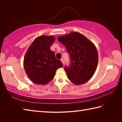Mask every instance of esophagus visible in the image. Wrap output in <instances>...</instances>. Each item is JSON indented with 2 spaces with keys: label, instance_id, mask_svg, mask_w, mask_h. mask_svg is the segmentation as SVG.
I'll list each match as a JSON object with an SVG mask.
<instances>
[{
  "label": "esophagus",
  "instance_id": "34e87169",
  "mask_svg": "<svg viewBox=\"0 0 122 122\" xmlns=\"http://www.w3.org/2000/svg\"><path fill=\"white\" fill-rule=\"evenodd\" d=\"M61 61L62 62L63 64H64V60H63V59H61Z\"/></svg>",
  "mask_w": 122,
  "mask_h": 122
}]
</instances>
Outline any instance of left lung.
<instances>
[{"label": "left lung", "mask_w": 122, "mask_h": 122, "mask_svg": "<svg viewBox=\"0 0 122 122\" xmlns=\"http://www.w3.org/2000/svg\"><path fill=\"white\" fill-rule=\"evenodd\" d=\"M58 40L65 46L70 59L69 66L64 67L68 78L77 85L86 83L97 66L98 53L94 44L76 32L59 37Z\"/></svg>", "instance_id": "left-lung-1"}]
</instances>
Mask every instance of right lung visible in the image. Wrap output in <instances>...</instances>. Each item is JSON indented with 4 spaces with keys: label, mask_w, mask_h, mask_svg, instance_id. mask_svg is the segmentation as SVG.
<instances>
[{
    "label": "right lung",
    "mask_w": 122,
    "mask_h": 122,
    "mask_svg": "<svg viewBox=\"0 0 122 122\" xmlns=\"http://www.w3.org/2000/svg\"><path fill=\"white\" fill-rule=\"evenodd\" d=\"M54 41L53 36H40L33 41L25 54V70L36 84H47L54 77L56 70L63 67L62 62L50 49Z\"/></svg>",
    "instance_id": "1"
}]
</instances>
